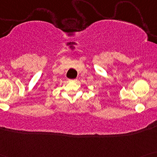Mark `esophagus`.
<instances>
[{"instance_id": "34e87169", "label": "esophagus", "mask_w": 157, "mask_h": 157, "mask_svg": "<svg viewBox=\"0 0 157 157\" xmlns=\"http://www.w3.org/2000/svg\"><path fill=\"white\" fill-rule=\"evenodd\" d=\"M76 79H74V80H72V81H76Z\"/></svg>"}]
</instances>
